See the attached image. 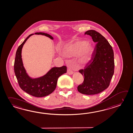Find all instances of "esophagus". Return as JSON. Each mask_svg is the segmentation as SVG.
<instances>
[{
    "instance_id": "1",
    "label": "esophagus",
    "mask_w": 133,
    "mask_h": 133,
    "mask_svg": "<svg viewBox=\"0 0 133 133\" xmlns=\"http://www.w3.org/2000/svg\"><path fill=\"white\" fill-rule=\"evenodd\" d=\"M67 73H68V74L71 75V74H73V71L70 69L68 68V70H67Z\"/></svg>"
}]
</instances>
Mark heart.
Instances as JSON below:
<instances>
[{
    "label": "heart",
    "instance_id": "b5f03b06",
    "mask_svg": "<svg viewBox=\"0 0 133 133\" xmlns=\"http://www.w3.org/2000/svg\"><path fill=\"white\" fill-rule=\"evenodd\" d=\"M65 52L70 56L79 55L80 61L85 63L88 61L92 52V47L84 41H77L65 48Z\"/></svg>",
    "mask_w": 133,
    "mask_h": 133
}]
</instances>
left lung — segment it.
I'll list each match as a JSON object with an SVG mask.
<instances>
[{"mask_svg":"<svg viewBox=\"0 0 133 133\" xmlns=\"http://www.w3.org/2000/svg\"><path fill=\"white\" fill-rule=\"evenodd\" d=\"M84 35L92 37L96 43L91 60L79 72L84 76V81L78 86L80 93L96 95L109 86L114 74V54L112 47L103 36L95 30H89Z\"/></svg>","mask_w":133,"mask_h":133,"instance_id":"obj_1","label":"left lung"}]
</instances>
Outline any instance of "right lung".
Wrapping results in <instances>:
<instances>
[{
    "label": "right lung",
    "mask_w": 133,
    "mask_h": 133,
    "mask_svg": "<svg viewBox=\"0 0 133 133\" xmlns=\"http://www.w3.org/2000/svg\"><path fill=\"white\" fill-rule=\"evenodd\" d=\"M35 34L42 35L53 39V38L47 33L36 32ZM31 34L19 46L16 53L14 65L15 75L21 89L28 94L36 97H42L50 95L56 88L58 78L67 72V67H53L42 77L32 79L28 76L24 67L21 58V50L23 46Z\"/></svg>",
    "instance_id": "obj_1"
}]
</instances>
